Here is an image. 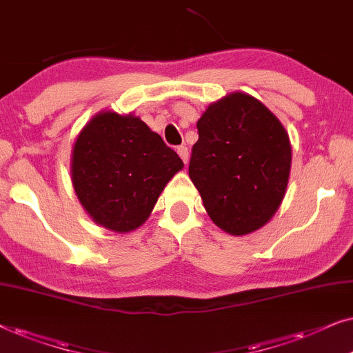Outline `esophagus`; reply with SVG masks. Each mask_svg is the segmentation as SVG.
I'll return each mask as SVG.
<instances>
[{
    "instance_id": "1",
    "label": "esophagus",
    "mask_w": 353,
    "mask_h": 353,
    "mask_svg": "<svg viewBox=\"0 0 353 353\" xmlns=\"http://www.w3.org/2000/svg\"><path fill=\"white\" fill-rule=\"evenodd\" d=\"M177 154H179L182 161L187 164V159H189V148L184 147V145H181V147H177Z\"/></svg>"
}]
</instances>
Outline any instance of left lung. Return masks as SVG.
Returning <instances> with one entry per match:
<instances>
[{"mask_svg":"<svg viewBox=\"0 0 353 353\" xmlns=\"http://www.w3.org/2000/svg\"><path fill=\"white\" fill-rule=\"evenodd\" d=\"M189 176L218 228L245 236L274 216L288 189L289 135L261 101L234 92L196 122Z\"/></svg>","mask_w":353,"mask_h":353,"instance_id":"left-lung-1","label":"left lung"}]
</instances>
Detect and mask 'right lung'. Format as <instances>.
Returning a JSON list of instances; mask_svg holds the SVG:
<instances>
[{"mask_svg": "<svg viewBox=\"0 0 353 353\" xmlns=\"http://www.w3.org/2000/svg\"><path fill=\"white\" fill-rule=\"evenodd\" d=\"M182 159L137 116L101 111L72 148L75 195L92 219L124 234L142 225Z\"/></svg>", "mask_w": 353, "mask_h": 353, "instance_id": "obj_1", "label": "right lung"}]
</instances>
